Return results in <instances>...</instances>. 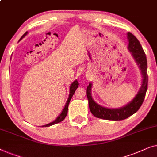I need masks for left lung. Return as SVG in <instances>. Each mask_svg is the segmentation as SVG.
Masks as SVG:
<instances>
[{"mask_svg":"<svg viewBox=\"0 0 157 157\" xmlns=\"http://www.w3.org/2000/svg\"><path fill=\"white\" fill-rule=\"evenodd\" d=\"M127 35L129 40L128 48L142 70L144 78L142 85L135 98L124 107L119 109H108L101 107L92 100L91 96L92 84L90 83L87 87V97L89 101V107L92 114L98 118L115 121L125 120L138 111L145 98L148 87L147 57L138 39L131 33H128Z\"/></svg>","mask_w":157,"mask_h":157,"instance_id":"8db88e82","label":"left lung"}]
</instances>
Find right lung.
<instances>
[{
  "mask_svg": "<svg viewBox=\"0 0 157 157\" xmlns=\"http://www.w3.org/2000/svg\"><path fill=\"white\" fill-rule=\"evenodd\" d=\"M26 34H27V32H26L24 34V35H23V36H22V37H21V39H20V40H21L22 38H23V37H25V35H26ZM20 40H19V41H20ZM78 85H79V83H78V80L74 81L73 82H72V83L71 84V85H70V94H69V98H68L67 101H66L65 106V107H64V109H63V111H62L61 114H59V115L58 117H57V118L56 119V120H54L53 122H50V123H49V124H48L43 126V127H50V126H52V125H53V124H57V123L62 122V121H63V120H64V119L65 118V117L67 116V114L68 105H69V103H70V100H71L72 97L73 96V94H74V93H75V92L76 89L78 87Z\"/></svg>",
  "mask_w": 157,
  "mask_h": 157,
  "instance_id": "1",
  "label": "right lung"
}]
</instances>
